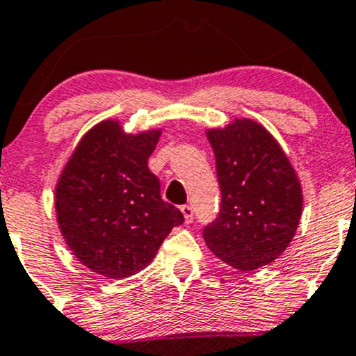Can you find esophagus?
<instances>
[{"label": "esophagus", "instance_id": "esophagus-1", "mask_svg": "<svg viewBox=\"0 0 356 356\" xmlns=\"http://www.w3.org/2000/svg\"><path fill=\"white\" fill-rule=\"evenodd\" d=\"M181 213H182V215H184V222L186 223L193 222L194 211H193V208L189 207V204H184V207H181Z\"/></svg>", "mask_w": 356, "mask_h": 356}]
</instances>
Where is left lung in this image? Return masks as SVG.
<instances>
[{"label":"left lung","instance_id":"8db88e82","mask_svg":"<svg viewBox=\"0 0 356 356\" xmlns=\"http://www.w3.org/2000/svg\"><path fill=\"white\" fill-rule=\"evenodd\" d=\"M215 152L222 208L204 227L208 249L241 271L278 259L295 237L304 196L276 138L252 119L207 129Z\"/></svg>","mask_w":356,"mask_h":356}]
</instances>
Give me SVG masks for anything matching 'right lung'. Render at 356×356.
<instances>
[{
	"label": "right lung",
	"mask_w": 356,
	"mask_h": 356,
	"mask_svg": "<svg viewBox=\"0 0 356 356\" xmlns=\"http://www.w3.org/2000/svg\"><path fill=\"white\" fill-rule=\"evenodd\" d=\"M160 134L126 133L118 119H106L81 136L59 174L54 204L63 238L83 266L106 278L147 268L184 222L148 170Z\"/></svg>",
	"instance_id": "right-lung-1"
}]
</instances>
